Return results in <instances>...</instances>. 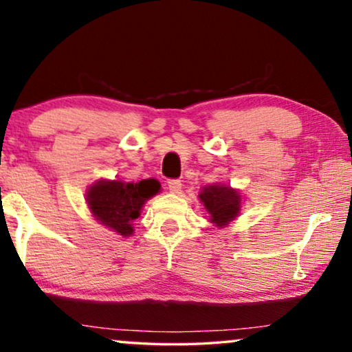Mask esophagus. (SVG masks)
Returning a JSON list of instances; mask_svg holds the SVG:
<instances>
[{
	"instance_id": "obj_1",
	"label": "esophagus",
	"mask_w": 352,
	"mask_h": 352,
	"mask_svg": "<svg viewBox=\"0 0 352 352\" xmlns=\"http://www.w3.org/2000/svg\"><path fill=\"white\" fill-rule=\"evenodd\" d=\"M168 190H170V193H180L182 190V182L180 180H170L167 184Z\"/></svg>"
}]
</instances>
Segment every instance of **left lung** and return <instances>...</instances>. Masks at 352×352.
Returning <instances> with one entry per match:
<instances>
[{"instance_id":"8db88e82","label":"left lung","mask_w":352,"mask_h":352,"mask_svg":"<svg viewBox=\"0 0 352 352\" xmlns=\"http://www.w3.org/2000/svg\"><path fill=\"white\" fill-rule=\"evenodd\" d=\"M199 199L208 212L210 221L217 228H225L240 215L243 197L240 190L225 184H212L201 187Z\"/></svg>"}]
</instances>
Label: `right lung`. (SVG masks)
Listing matches in <instances>:
<instances>
[{
  "instance_id": "add662e5",
  "label": "right lung",
  "mask_w": 352,
  "mask_h": 352,
  "mask_svg": "<svg viewBox=\"0 0 352 352\" xmlns=\"http://www.w3.org/2000/svg\"><path fill=\"white\" fill-rule=\"evenodd\" d=\"M160 192L155 179L140 182L100 179L89 185L86 204L100 225L127 238L134 233V220L140 217L145 201Z\"/></svg>"
}]
</instances>
